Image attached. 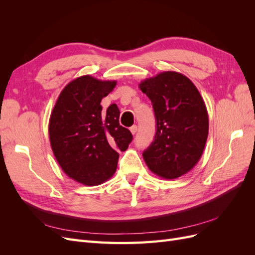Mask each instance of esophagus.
I'll return each mask as SVG.
<instances>
[{
	"label": "esophagus",
	"instance_id": "1",
	"mask_svg": "<svg viewBox=\"0 0 255 255\" xmlns=\"http://www.w3.org/2000/svg\"><path fill=\"white\" fill-rule=\"evenodd\" d=\"M129 130H130V133H132L133 135H135V134H136V132H137V126L130 127V128H129Z\"/></svg>",
	"mask_w": 255,
	"mask_h": 255
}]
</instances>
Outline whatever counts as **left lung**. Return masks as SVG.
Segmentation results:
<instances>
[{"label":"left lung","instance_id":"1","mask_svg":"<svg viewBox=\"0 0 255 255\" xmlns=\"http://www.w3.org/2000/svg\"><path fill=\"white\" fill-rule=\"evenodd\" d=\"M151 100L156 120L154 141L142 156L156 175L173 180L201 158L208 135V115L199 90L187 76L160 72L139 84Z\"/></svg>","mask_w":255,"mask_h":255}]
</instances>
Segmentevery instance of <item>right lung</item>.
Segmentation results:
<instances>
[{
	"label": "right lung",
	"mask_w": 255,
	"mask_h": 255,
	"mask_svg": "<svg viewBox=\"0 0 255 255\" xmlns=\"http://www.w3.org/2000/svg\"><path fill=\"white\" fill-rule=\"evenodd\" d=\"M116 84L80 76L61 90L51 113L54 156L69 177L87 186L111 179L117 169L118 152L126 151L133 139L129 130L119 125L117 105L102 112L101 100Z\"/></svg>",
	"instance_id": "obj_1"
}]
</instances>
